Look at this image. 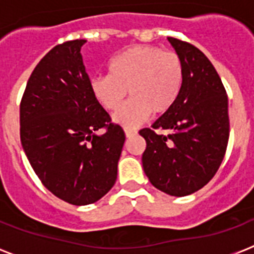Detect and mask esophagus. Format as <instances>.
I'll return each mask as SVG.
<instances>
[{
	"label": "esophagus",
	"mask_w": 254,
	"mask_h": 254,
	"mask_svg": "<svg viewBox=\"0 0 254 254\" xmlns=\"http://www.w3.org/2000/svg\"><path fill=\"white\" fill-rule=\"evenodd\" d=\"M134 134H137V130H134V129H125V135L127 137H131Z\"/></svg>",
	"instance_id": "34e87169"
}]
</instances>
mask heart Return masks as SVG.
Segmentation results:
<instances>
[{
    "label": "heart",
    "instance_id": "b5f03b06",
    "mask_svg": "<svg viewBox=\"0 0 254 254\" xmlns=\"http://www.w3.org/2000/svg\"><path fill=\"white\" fill-rule=\"evenodd\" d=\"M185 81L181 57L158 46L137 45L124 50L108 63V75L89 79L97 103L115 111L127 93L131 99L116 112L117 124L133 127L153 115H163L177 103Z\"/></svg>",
    "mask_w": 254,
    "mask_h": 254
}]
</instances>
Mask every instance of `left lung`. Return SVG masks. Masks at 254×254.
Listing matches in <instances>:
<instances>
[{"label": "left lung", "mask_w": 254, "mask_h": 254, "mask_svg": "<svg viewBox=\"0 0 254 254\" xmlns=\"http://www.w3.org/2000/svg\"><path fill=\"white\" fill-rule=\"evenodd\" d=\"M185 65V81L173 108L151 127L143 171L155 189L186 196L204 187L220 167L229 138L228 96L209 59L189 42L169 37ZM159 130V132H157ZM168 131L163 135L160 131Z\"/></svg>", "instance_id": "8db88e82"}]
</instances>
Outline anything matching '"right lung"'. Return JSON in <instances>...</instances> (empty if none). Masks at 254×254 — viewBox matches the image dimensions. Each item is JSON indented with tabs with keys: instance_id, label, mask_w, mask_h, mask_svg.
Listing matches in <instances>:
<instances>
[{
	"instance_id": "right-lung-1",
	"label": "right lung",
	"mask_w": 254,
	"mask_h": 254,
	"mask_svg": "<svg viewBox=\"0 0 254 254\" xmlns=\"http://www.w3.org/2000/svg\"><path fill=\"white\" fill-rule=\"evenodd\" d=\"M84 39L50 50L30 75L19 105L22 147L46 189L73 205L113 187L123 127L92 96L80 50ZM103 128V135L95 131Z\"/></svg>"
}]
</instances>
